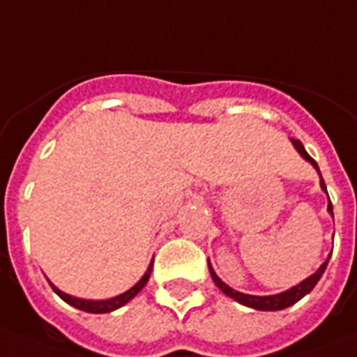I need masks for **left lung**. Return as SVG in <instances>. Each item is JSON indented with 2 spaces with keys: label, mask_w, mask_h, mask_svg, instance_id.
<instances>
[{
  "label": "left lung",
  "mask_w": 357,
  "mask_h": 357,
  "mask_svg": "<svg viewBox=\"0 0 357 357\" xmlns=\"http://www.w3.org/2000/svg\"><path fill=\"white\" fill-rule=\"evenodd\" d=\"M291 143H294L295 150H297V152H299L301 155H303V158L308 161V163H312V167L317 170V174H319V178H321V188H323L324 192H326V185H324V179H323V176H321L317 163H315L314 159L310 158V153L304 150L303 143H301L299 139H291ZM326 196H328V192H326ZM328 213H330V216L334 218V208H332V202H330V198H328ZM330 255H328V259L321 264L319 269H317L314 275H310L308 279H304L303 282H299L297 286H294V288L286 289V291H282V294H277V295H248V294H242V291H236V289H233L231 286H227L224 280L220 279L208 260H207V264H208V273H211V277H213L214 284H216V286H218V288L222 289L225 295H227V297L234 299L236 303L244 304V306H249V308L260 310V312H277V310H284V308H288V306H291V304H295L297 301L303 299L304 295H308L310 291L315 288V284L319 282V279L323 277V273H324V269H326V266H328Z\"/></svg>",
  "instance_id": "1"
}]
</instances>
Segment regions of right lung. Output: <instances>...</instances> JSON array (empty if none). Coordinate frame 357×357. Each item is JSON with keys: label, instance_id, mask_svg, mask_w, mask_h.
<instances>
[{"label": "right lung", "instance_id": "right-lung-1", "mask_svg": "<svg viewBox=\"0 0 357 357\" xmlns=\"http://www.w3.org/2000/svg\"><path fill=\"white\" fill-rule=\"evenodd\" d=\"M152 268H153V260L150 262L149 269H146V273L141 277V280H139L135 286H132L128 291H124V294L117 295V297H113V299H106V301L78 299V297H73V295L63 294L62 289H58L53 282H49V284H51V288H53V291L58 295V297H60V299L66 301V303L71 304V306H75V308L82 310V312H88V314H108V312H113V310L121 308V306H124L126 303H130V301H132L133 297H135V295H137L139 291L144 288V286H146V282H149V279H150V273H152Z\"/></svg>", "mask_w": 357, "mask_h": 357}]
</instances>
